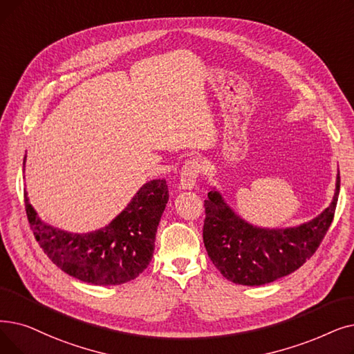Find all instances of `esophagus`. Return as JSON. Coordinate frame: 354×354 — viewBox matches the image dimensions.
<instances>
[{
  "label": "esophagus",
  "mask_w": 354,
  "mask_h": 354,
  "mask_svg": "<svg viewBox=\"0 0 354 354\" xmlns=\"http://www.w3.org/2000/svg\"><path fill=\"white\" fill-rule=\"evenodd\" d=\"M201 167H203V165L198 159L187 160L185 165L182 166V171H180L179 188L180 189H192L195 187L199 172H201Z\"/></svg>",
  "instance_id": "esophagus-1"
}]
</instances>
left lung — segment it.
I'll return each mask as SVG.
<instances>
[{
  "mask_svg": "<svg viewBox=\"0 0 354 354\" xmlns=\"http://www.w3.org/2000/svg\"><path fill=\"white\" fill-rule=\"evenodd\" d=\"M337 174L331 204L315 218L297 227L263 228L244 221L223 195L212 189L205 199L203 237L207 253L225 279L260 286L299 269L308 260L333 223L339 201Z\"/></svg>",
  "mask_w": 354,
  "mask_h": 354,
  "instance_id": "obj_1",
  "label": "left lung"
}]
</instances>
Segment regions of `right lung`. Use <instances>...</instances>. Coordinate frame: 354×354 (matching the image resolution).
I'll return each mask as SVG.
<instances>
[{"mask_svg":"<svg viewBox=\"0 0 354 354\" xmlns=\"http://www.w3.org/2000/svg\"><path fill=\"white\" fill-rule=\"evenodd\" d=\"M167 199L166 180L153 179L109 225L78 234L43 223L24 191L27 218L43 252L73 278L104 286L136 279L149 266Z\"/></svg>","mask_w":354,"mask_h":354,"instance_id":"right-lung-1","label":"right lung"}]
</instances>
